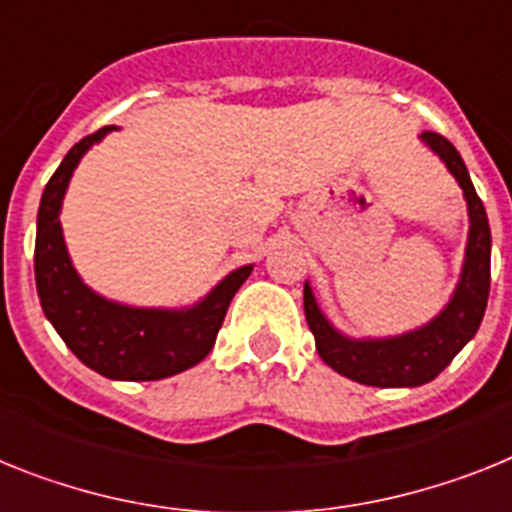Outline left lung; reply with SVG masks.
<instances>
[{
  "label": "left lung",
  "mask_w": 512,
  "mask_h": 512,
  "mask_svg": "<svg viewBox=\"0 0 512 512\" xmlns=\"http://www.w3.org/2000/svg\"><path fill=\"white\" fill-rule=\"evenodd\" d=\"M435 151L448 172L464 190L469 208V239L459 286L446 309L428 324L397 337H366L353 340L337 332L319 309L309 281L304 283V311L309 330L317 340V353L330 368L366 386H422L433 381L456 358L482 324L490 296V250L492 234L487 211L471 185L466 164L456 146L441 133L425 131L420 136Z\"/></svg>",
  "instance_id": "1"
}]
</instances>
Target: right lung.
<instances>
[{"label":"right lung","mask_w":512,"mask_h":512,"mask_svg":"<svg viewBox=\"0 0 512 512\" xmlns=\"http://www.w3.org/2000/svg\"><path fill=\"white\" fill-rule=\"evenodd\" d=\"M110 131L115 126L100 128L71 146L43 190L35 234V286L43 314L84 366L115 381L167 379L211 353L226 309L250 278L252 265L229 273L206 299L185 309H139L108 301L84 286L66 252L61 201L79 159Z\"/></svg>","instance_id":"right-lung-1"}]
</instances>
